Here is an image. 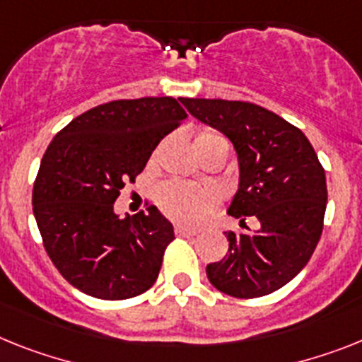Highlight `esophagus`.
Instances as JSON below:
<instances>
[{"mask_svg":"<svg viewBox=\"0 0 362 362\" xmlns=\"http://www.w3.org/2000/svg\"><path fill=\"white\" fill-rule=\"evenodd\" d=\"M175 233L178 235V238H193V235H197L195 230H191V228H186V226H176Z\"/></svg>","mask_w":362,"mask_h":362,"instance_id":"1","label":"esophagus"}]
</instances>
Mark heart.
Here are the masks:
<instances>
[{
	"label": "heart",
	"instance_id": "obj_1",
	"mask_svg": "<svg viewBox=\"0 0 362 362\" xmlns=\"http://www.w3.org/2000/svg\"><path fill=\"white\" fill-rule=\"evenodd\" d=\"M215 144H226V139L209 129L199 132L195 139L197 148ZM215 202H217V195L208 187L180 184V182L165 184L158 193V204L163 209V214L186 226H199L200 223H204L211 214Z\"/></svg>",
	"mask_w": 362,
	"mask_h": 362
}]
</instances>
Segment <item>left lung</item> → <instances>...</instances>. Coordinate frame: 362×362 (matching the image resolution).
Segmentation results:
<instances>
[{
    "instance_id": "1",
    "label": "left lung",
    "mask_w": 362,
    "mask_h": 362,
    "mask_svg": "<svg viewBox=\"0 0 362 362\" xmlns=\"http://www.w3.org/2000/svg\"><path fill=\"white\" fill-rule=\"evenodd\" d=\"M191 115L221 130L239 156V191L228 214L241 232H226L228 254L206 267L215 289L259 298L281 289L311 259L327 204L326 171L298 127L247 101L186 99ZM247 216L258 218L254 233Z\"/></svg>"
}]
</instances>
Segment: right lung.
Masks as SVG:
<instances>
[{"label": "right lung", "instance_id": "obj_1", "mask_svg": "<svg viewBox=\"0 0 362 362\" xmlns=\"http://www.w3.org/2000/svg\"><path fill=\"white\" fill-rule=\"evenodd\" d=\"M186 117L173 97L117 99L54 136L36 175L33 211L47 256L73 287L101 300L134 298L153 287L173 224L154 206L119 218L114 202Z\"/></svg>", "mask_w": 362, "mask_h": 362}]
</instances>
